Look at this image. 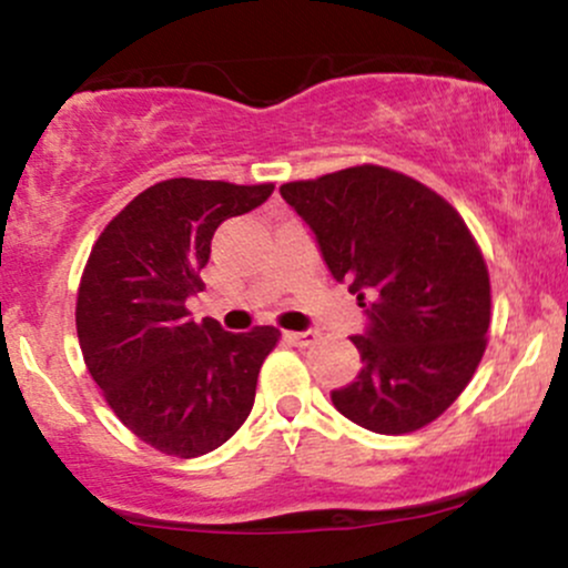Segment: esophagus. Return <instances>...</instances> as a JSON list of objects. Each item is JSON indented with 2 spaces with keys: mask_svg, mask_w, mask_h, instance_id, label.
<instances>
[{
  "mask_svg": "<svg viewBox=\"0 0 568 568\" xmlns=\"http://www.w3.org/2000/svg\"><path fill=\"white\" fill-rule=\"evenodd\" d=\"M288 338H291L293 344H298V347H310V344L317 342V331H315V328L293 331V334H288Z\"/></svg>",
  "mask_w": 568,
  "mask_h": 568,
  "instance_id": "obj_1",
  "label": "esophagus"
}]
</instances>
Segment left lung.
I'll list each match as a JSON object with an SVG mask.
<instances>
[{
  "label": "left lung",
  "instance_id": "obj_1",
  "mask_svg": "<svg viewBox=\"0 0 568 568\" xmlns=\"http://www.w3.org/2000/svg\"><path fill=\"white\" fill-rule=\"evenodd\" d=\"M280 194L366 315L352 336L361 374L331 393L338 414L382 435L438 419L470 384L491 321L488 270L465 221L433 189L379 165Z\"/></svg>",
  "mask_w": 568,
  "mask_h": 568
}]
</instances>
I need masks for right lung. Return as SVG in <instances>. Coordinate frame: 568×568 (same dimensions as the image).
I'll return each instance as SVG.
<instances>
[{"instance_id": "1", "label": "right lung", "mask_w": 568, "mask_h": 568, "mask_svg": "<svg viewBox=\"0 0 568 568\" xmlns=\"http://www.w3.org/2000/svg\"><path fill=\"white\" fill-rule=\"evenodd\" d=\"M272 184L171 179L128 202L95 240L77 293L84 366L130 433L192 459L237 433L256 400L258 368L280 331L230 334L192 321L186 298L221 221L243 216Z\"/></svg>"}]
</instances>
